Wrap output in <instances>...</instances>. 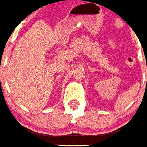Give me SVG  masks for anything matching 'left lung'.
Listing matches in <instances>:
<instances>
[{
  "label": "left lung",
  "mask_w": 147,
  "mask_h": 147,
  "mask_svg": "<svg viewBox=\"0 0 147 147\" xmlns=\"http://www.w3.org/2000/svg\"><path fill=\"white\" fill-rule=\"evenodd\" d=\"M146 82H147V79H146Z\"/></svg>",
  "instance_id": "1"
}]
</instances>
